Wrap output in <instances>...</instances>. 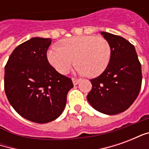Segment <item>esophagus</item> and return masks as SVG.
I'll list each match as a JSON object with an SVG mask.
<instances>
[{
  "mask_svg": "<svg viewBox=\"0 0 149 149\" xmlns=\"http://www.w3.org/2000/svg\"><path fill=\"white\" fill-rule=\"evenodd\" d=\"M80 82V80L79 79H76V78H72V83L74 85H77Z\"/></svg>",
  "mask_w": 149,
  "mask_h": 149,
  "instance_id": "34e87169",
  "label": "esophagus"
}]
</instances>
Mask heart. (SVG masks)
<instances>
[{
  "instance_id": "obj_1",
  "label": "heart",
  "mask_w": 149,
  "mask_h": 149,
  "mask_svg": "<svg viewBox=\"0 0 149 149\" xmlns=\"http://www.w3.org/2000/svg\"><path fill=\"white\" fill-rule=\"evenodd\" d=\"M47 58L61 74H66L76 63L80 73L94 77L101 74L111 59V48L105 38L96 36H77L61 41V47L52 46Z\"/></svg>"
}]
</instances>
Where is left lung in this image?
<instances>
[{
	"instance_id": "left-lung-1",
	"label": "left lung",
	"mask_w": 149,
	"mask_h": 149,
	"mask_svg": "<svg viewBox=\"0 0 149 149\" xmlns=\"http://www.w3.org/2000/svg\"><path fill=\"white\" fill-rule=\"evenodd\" d=\"M111 48L107 68L90 80L92 89L87 100L92 107L107 115L125 112L139 95L142 82L141 65L134 45L114 34L101 32Z\"/></svg>"
}]
</instances>
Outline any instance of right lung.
I'll list each match as a JSON object with an SVG mask.
<instances>
[{
  "instance_id": "1",
  "label": "right lung",
  "mask_w": 149,
  "mask_h": 149,
  "mask_svg": "<svg viewBox=\"0 0 149 149\" xmlns=\"http://www.w3.org/2000/svg\"><path fill=\"white\" fill-rule=\"evenodd\" d=\"M50 38L33 37L18 45L5 67V92L22 117L45 124L59 117L73 87L70 78L59 73L47 59Z\"/></svg>"
}]
</instances>
